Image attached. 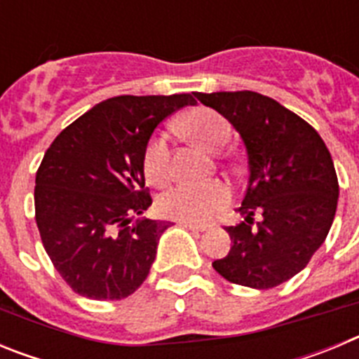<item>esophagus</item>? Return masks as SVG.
Returning a JSON list of instances; mask_svg holds the SVG:
<instances>
[{
	"mask_svg": "<svg viewBox=\"0 0 359 359\" xmlns=\"http://www.w3.org/2000/svg\"><path fill=\"white\" fill-rule=\"evenodd\" d=\"M180 224L192 231H207L208 224H198V223H187V221H180Z\"/></svg>",
	"mask_w": 359,
	"mask_h": 359,
	"instance_id": "1",
	"label": "esophagus"
}]
</instances>
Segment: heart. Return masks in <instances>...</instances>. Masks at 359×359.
<instances>
[{"mask_svg": "<svg viewBox=\"0 0 359 359\" xmlns=\"http://www.w3.org/2000/svg\"><path fill=\"white\" fill-rule=\"evenodd\" d=\"M182 129L203 149L215 152L230 140L231 129L223 115L208 107L190 111L182 120ZM144 172L152 185L161 187L170 177V149L163 133L154 135L144 151ZM230 189L221 182L203 185H177L158 198L156 208L163 217L205 223L230 205Z\"/></svg>", "mask_w": 359, "mask_h": 359, "instance_id": "obj_1", "label": "heart"}]
</instances>
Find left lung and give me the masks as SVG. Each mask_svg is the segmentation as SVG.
Masks as SVG:
<instances>
[{"label": "left lung", "instance_id": "1", "mask_svg": "<svg viewBox=\"0 0 359 359\" xmlns=\"http://www.w3.org/2000/svg\"><path fill=\"white\" fill-rule=\"evenodd\" d=\"M239 131L250 177L237 208L244 221L224 226L226 257L212 262L231 284L269 290L302 271L327 237L338 205L331 152L315 128L255 91L196 93ZM262 214L257 225L252 215Z\"/></svg>", "mask_w": 359, "mask_h": 359}]
</instances>
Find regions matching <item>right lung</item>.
<instances>
[{"instance_id":"1","label":"right lung","mask_w":359,"mask_h":359,"mask_svg":"<svg viewBox=\"0 0 359 359\" xmlns=\"http://www.w3.org/2000/svg\"><path fill=\"white\" fill-rule=\"evenodd\" d=\"M192 95L107 98L79 116L44 152L36 174V223L65 282L91 300H122L147 278L169 223L136 219L151 207L144 151Z\"/></svg>"}]
</instances>
